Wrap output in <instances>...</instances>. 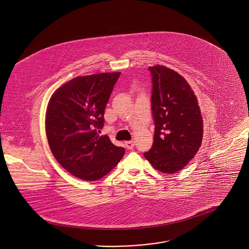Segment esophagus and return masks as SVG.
<instances>
[{
	"mask_svg": "<svg viewBox=\"0 0 249 249\" xmlns=\"http://www.w3.org/2000/svg\"><path fill=\"white\" fill-rule=\"evenodd\" d=\"M134 144H135L134 141H127V142H125V146L128 149H132L134 147Z\"/></svg>",
	"mask_w": 249,
	"mask_h": 249,
	"instance_id": "1",
	"label": "esophagus"
}]
</instances>
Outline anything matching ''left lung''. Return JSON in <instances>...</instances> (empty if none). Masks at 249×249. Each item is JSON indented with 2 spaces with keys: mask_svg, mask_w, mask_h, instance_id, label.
Masks as SVG:
<instances>
[{
  "mask_svg": "<svg viewBox=\"0 0 249 249\" xmlns=\"http://www.w3.org/2000/svg\"><path fill=\"white\" fill-rule=\"evenodd\" d=\"M148 70L152 78L154 142L143 156L160 172L174 174L187 165L201 146V111L183 76L162 65Z\"/></svg>",
  "mask_w": 249,
  "mask_h": 249,
  "instance_id": "8db88e82",
  "label": "left lung"
}]
</instances>
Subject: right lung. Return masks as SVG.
<instances>
[{
  "label": "right lung",
  "instance_id": "add662e5",
  "mask_svg": "<svg viewBox=\"0 0 249 249\" xmlns=\"http://www.w3.org/2000/svg\"><path fill=\"white\" fill-rule=\"evenodd\" d=\"M121 72L78 76L51 96L46 119L48 144L57 161L72 176L95 181L119 162L125 149L99 136L105 110Z\"/></svg>",
  "mask_w": 249,
  "mask_h": 249
}]
</instances>
